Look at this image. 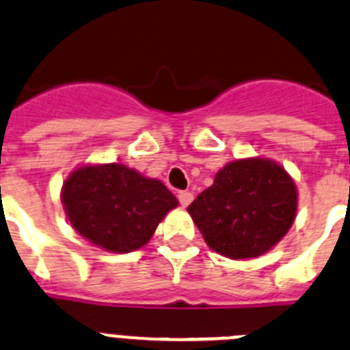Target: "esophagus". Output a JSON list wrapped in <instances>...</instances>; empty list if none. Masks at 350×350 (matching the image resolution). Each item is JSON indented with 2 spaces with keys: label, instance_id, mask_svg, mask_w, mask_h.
<instances>
[{
  "label": "esophagus",
  "instance_id": "obj_1",
  "mask_svg": "<svg viewBox=\"0 0 350 350\" xmlns=\"http://www.w3.org/2000/svg\"><path fill=\"white\" fill-rule=\"evenodd\" d=\"M178 200H179V204L187 208V206L193 200V193L188 192V190H181V192L178 193Z\"/></svg>",
  "mask_w": 350,
  "mask_h": 350
}]
</instances>
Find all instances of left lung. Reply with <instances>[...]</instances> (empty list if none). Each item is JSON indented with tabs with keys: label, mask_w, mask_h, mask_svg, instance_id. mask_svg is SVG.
<instances>
[{
	"label": "left lung",
	"mask_w": 350,
	"mask_h": 350,
	"mask_svg": "<svg viewBox=\"0 0 350 350\" xmlns=\"http://www.w3.org/2000/svg\"><path fill=\"white\" fill-rule=\"evenodd\" d=\"M296 206L291 176L275 162L248 158L224 167L188 213L209 248L230 259H252L284 238Z\"/></svg>",
	"instance_id": "obj_1"
}]
</instances>
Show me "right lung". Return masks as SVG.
<instances>
[{
    "instance_id": "right-lung-1",
    "label": "right lung",
    "mask_w": 350,
    "mask_h": 350,
    "mask_svg": "<svg viewBox=\"0 0 350 350\" xmlns=\"http://www.w3.org/2000/svg\"><path fill=\"white\" fill-rule=\"evenodd\" d=\"M70 224L98 247L116 254L137 250L178 200L167 187L120 163L81 167L63 185Z\"/></svg>"
}]
</instances>
